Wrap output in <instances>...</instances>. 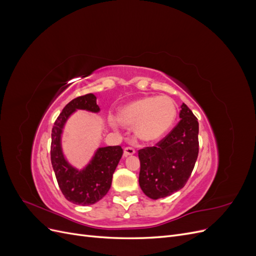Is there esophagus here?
<instances>
[{
    "label": "esophagus",
    "mask_w": 256,
    "mask_h": 256,
    "mask_svg": "<svg viewBox=\"0 0 256 256\" xmlns=\"http://www.w3.org/2000/svg\"><path fill=\"white\" fill-rule=\"evenodd\" d=\"M136 152V150L134 148V147H125V150H124V157H128V156H131V154H134Z\"/></svg>",
    "instance_id": "esophagus-1"
}]
</instances>
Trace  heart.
<instances>
[{"label":"heart","instance_id":"b5f03b06","mask_svg":"<svg viewBox=\"0 0 256 256\" xmlns=\"http://www.w3.org/2000/svg\"><path fill=\"white\" fill-rule=\"evenodd\" d=\"M177 115V108L166 96L146 97L122 108L115 116L120 125L134 127L138 140L156 141L171 128Z\"/></svg>","mask_w":256,"mask_h":256}]
</instances>
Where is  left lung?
<instances>
[{"instance_id":"1","label":"left lung","mask_w":256,"mask_h":256,"mask_svg":"<svg viewBox=\"0 0 256 256\" xmlns=\"http://www.w3.org/2000/svg\"><path fill=\"white\" fill-rule=\"evenodd\" d=\"M180 120L154 146L138 150V184L145 196L158 200L180 190L194 168L198 154V122L184 104Z\"/></svg>"}]
</instances>
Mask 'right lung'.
Listing matches in <instances>:
<instances>
[{
  "mask_svg": "<svg viewBox=\"0 0 256 256\" xmlns=\"http://www.w3.org/2000/svg\"><path fill=\"white\" fill-rule=\"evenodd\" d=\"M76 110L100 111L96 96L86 94L66 104L54 122L51 134V164L58 187L66 200L76 205H92L102 200L110 190L112 177L122 156L120 146L100 147L90 164L76 170L67 162L62 150L60 138L65 122Z\"/></svg>",
  "mask_w": 256,
  "mask_h": 256,
  "instance_id": "1",
  "label": "right lung"
}]
</instances>
